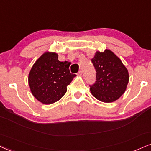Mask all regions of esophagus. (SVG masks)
I'll return each mask as SVG.
<instances>
[{"mask_svg": "<svg viewBox=\"0 0 151 151\" xmlns=\"http://www.w3.org/2000/svg\"><path fill=\"white\" fill-rule=\"evenodd\" d=\"M82 74H83V72L81 70L79 71V72H78V74H79V75H82Z\"/></svg>", "mask_w": 151, "mask_h": 151, "instance_id": "obj_1", "label": "esophagus"}]
</instances>
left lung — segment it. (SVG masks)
<instances>
[{
    "mask_svg": "<svg viewBox=\"0 0 151 151\" xmlns=\"http://www.w3.org/2000/svg\"><path fill=\"white\" fill-rule=\"evenodd\" d=\"M91 62L96 71V82L90 85L92 95L104 103L115 101L126 91L129 79L127 69L108 49L96 52Z\"/></svg>",
    "mask_w": 151,
    "mask_h": 151,
    "instance_id": "left-lung-1",
    "label": "left lung"
}]
</instances>
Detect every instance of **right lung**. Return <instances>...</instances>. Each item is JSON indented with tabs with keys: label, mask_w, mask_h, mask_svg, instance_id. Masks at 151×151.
<instances>
[{
	"label": "right lung",
	"mask_w": 151,
	"mask_h": 151,
	"mask_svg": "<svg viewBox=\"0 0 151 151\" xmlns=\"http://www.w3.org/2000/svg\"><path fill=\"white\" fill-rule=\"evenodd\" d=\"M76 74L70 73L67 62L58 60L55 52H46L34 63L29 74L32 95L43 104L59 101Z\"/></svg>",
	"instance_id": "right-lung-1"
}]
</instances>
